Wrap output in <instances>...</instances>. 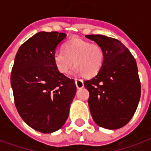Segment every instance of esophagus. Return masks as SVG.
Segmentation results:
<instances>
[{"label": "esophagus", "instance_id": "34e87169", "mask_svg": "<svg viewBox=\"0 0 151 151\" xmlns=\"http://www.w3.org/2000/svg\"><path fill=\"white\" fill-rule=\"evenodd\" d=\"M75 84L76 86L78 89H81V88H83L84 87V83H83V81L81 80V79H75Z\"/></svg>", "mask_w": 151, "mask_h": 151}]
</instances>
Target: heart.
Segmentation results:
<instances>
[{
    "instance_id": "heart-1",
    "label": "heart",
    "mask_w": 151,
    "mask_h": 151,
    "mask_svg": "<svg viewBox=\"0 0 151 151\" xmlns=\"http://www.w3.org/2000/svg\"><path fill=\"white\" fill-rule=\"evenodd\" d=\"M103 61L104 52L99 45L79 38L68 41L63 50H57L53 54L56 69L61 74H66L73 63L74 73L93 77L101 70Z\"/></svg>"
}]
</instances>
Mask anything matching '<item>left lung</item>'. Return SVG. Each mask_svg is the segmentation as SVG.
Instances as JSON below:
<instances>
[{
	"label": "left lung",
	"instance_id": "8db88e82",
	"mask_svg": "<svg viewBox=\"0 0 151 151\" xmlns=\"http://www.w3.org/2000/svg\"><path fill=\"white\" fill-rule=\"evenodd\" d=\"M104 52L101 70L84 81L90 93L88 104L95 123L106 129L126 126L134 114L141 83L134 58L121 41L104 35H86Z\"/></svg>",
	"mask_w": 151,
	"mask_h": 151
}]
</instances>
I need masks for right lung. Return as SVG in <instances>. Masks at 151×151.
<instances>
[{
    "mask_svg": "<svg viewBox=\"0 0 151 151\" xmlns=\"http://www.w3.org/2000/svg\"><path fill=\"white\" fill-rule=\"evenodd\" d=\"M66 34L39 32L21 45L15 57L11 86L19 114L39 132L63 127L77 91L75 81L56 69L53 54Z\"/></svg>",
    "mask_w": 151,
    "mask_h": 151,
    "instance_id": "1",
    "label": "right lung"
}]
</instances>
